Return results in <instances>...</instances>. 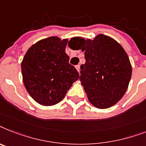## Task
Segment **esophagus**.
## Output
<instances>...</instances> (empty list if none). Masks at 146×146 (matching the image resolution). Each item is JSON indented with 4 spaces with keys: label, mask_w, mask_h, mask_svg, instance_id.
<instances>
[{
    "label": "esophagus",
    "mask_w": 146,
    "mask_h": 146,
    "mask_svg": "<svg viewBox=\"0 0 146 146\" xmlns=\"http://www.w3.org/2000/svg\"><path fill=\"white\" fill-rule=\"evenodd\" d=\"M75 68H76L77 71H78V72H80V66H79V65H78V66H75Z\"/></svg>",
    "instance_id": "34e87169"
}]
</instances>
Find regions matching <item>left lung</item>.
Listing matches in <instances>:
<instances>
[{
    "instance_id": "1",
    "label": "left lung",
    "mask_w": 146,
    "mask_h": 146,
    "mask_svg": "<svg viewBox=\"0 0 146 146\" xmlns=\"http://www.w3.org/2000/svg\"><path fill=\"white\" fill-rule=\"evenodd\" d=\"M70 41L84 52L86 62L80 66V80L93 106L110 108L127 90L132 66L127 54L113 38L100 34L93 40L76 37Z\"/></svg>"
}]
</instances>
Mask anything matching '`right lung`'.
<instances>
[{"label": "right lung", "instance_id": "1", "mask_svg": "<svg viewBox=\"0 0 146 146\" xmlns=\"http://www.w3.org/2000/svg\"><path fill=\"white\" fill-rule=\"evenodd\" d=\"M68 40L55 36L39 40L28 50L23 59L21 68L25 89L42 106L59 103L79 78L76 68L68 63Z\"/></svg>", "mask_w": 146, "mask_h": 146}]
</instances>
